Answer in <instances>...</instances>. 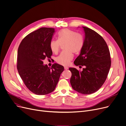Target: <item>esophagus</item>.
<instances>
[{"mask_svg": "<svg viewBox=\"0 0 126 126\" xmlns=\"http://www.w3.org/2000/svg\"><path fill=\"white\" fill-rule=\"evenodd\" d=\"M64 70H67V69H69V67H67V66H64Z\"/></svg>", "mask_w": 126, "mask_h": 126, "instance_id": "obj_1", "label": "esophagus"}]
</instances>
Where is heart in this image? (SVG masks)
Segmentation results:
<instances>
[{
    "label": "heart",
    "instance_id": "heart-1",
    "mask_svg": "<svg viewBox=\"0 0 126 126\" xmlns=\"http://www.w3.org/2000/svg\"><path fill=\"white\" fill-rule=\"evenodd\" d=\"M84 42L81 36L68 29H64L58 33L57 40H53L50 43L52 52L57 54L59 52L61 45L65 50L58 56L56 61L61 65L67 66L73 59V53L78 54L81 52L83 47Z\"/></svg>",
    "mask_w": 126,
    "mask_h": 126
}]
</instances>
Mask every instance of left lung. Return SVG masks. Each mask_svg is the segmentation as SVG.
<instances>
[{
  "label": "left lung",
  "instance_id": "1",
  "mask_svg": "<svg viewBox=\"0 0 126 126\" xmlns=\"http://www.w3.org/2000/svg\"><path fill=\"white\" fill-rule=\"evenodd\" d=\"M83 29V47L74 64L85 67L82 71L69 68L72 73L70 83L75 91L90 94L98 90L107 78L111 66L110 54L107 44L99 34L85 27Z\"/></svg>",
  "mask_w": 126,
  "mask_h": 126
}]
</instances>
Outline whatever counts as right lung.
Listing matches in <instances>:
<instances>
[{"label": "right lung", "mask_w": 126, "mask_h": 126, "mask_svg": "<svg viewBox=\"0 0 126 126\" xmlns=\"http://www.w3.org/2000/svg\"><path fill=\"white\" fill-rule=\"evenodd\" d=\"M54 28H41L27 35L19 45L17 69L27 88L36 95H46L55 89L64 67L54 63L51 67L43 64L52 52L50 43Z\"/></svg>", "instance_id": "add662e5"}]
</instances>
